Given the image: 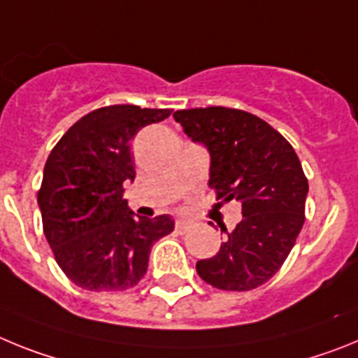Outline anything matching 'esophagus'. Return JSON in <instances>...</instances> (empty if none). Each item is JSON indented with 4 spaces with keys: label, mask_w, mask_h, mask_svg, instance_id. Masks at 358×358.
Returning a JSON list of instances; mask_svg holds the SVG:
<instances>
[{
    "label": "esophagus",
    "mask_w": 358,
    "mask_h": 358,
    "mask_svg": "<svg viewBox=\"0 0 358 358\" xmlns=\"http://www.w3.org/2000/svg\"><path fill=\"white\" fill-rule=\"evenodd\" d=\"M175 229H176V232H178V234H185V232H189V231H191V223H185V222H176Z\"/></svg>",
    "instance_id": "obj_1"
}]
</instances>
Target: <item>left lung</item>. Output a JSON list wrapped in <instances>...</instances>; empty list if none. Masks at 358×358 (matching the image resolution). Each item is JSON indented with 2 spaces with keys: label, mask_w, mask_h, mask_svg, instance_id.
Returning a JSON list of instances; mask_svg holds the SVG:
<instances>
[{
  "label": "left lung",
  "mask_w": 358,
  "mask_h": 358,
  "mask_svg": "<svg viewBox=\"0 0 358 358\" xmlns=\"http://www.w3.org/2000/svg\"><path fill=\"white\" fill-rule=\"evenodd\" d=\"M185 135L207 145L217 205L238 201L243 220L220 252L196 263L205 282L247 292L275 275L304 223L308 180L290 142L268 122L234 108L176 111Z\"/></svg>",
  "instance_id": "8db88e82"
}]
</instances>
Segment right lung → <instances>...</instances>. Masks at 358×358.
<instances>
[{"mask_svg":"<svg viewBox=\"0 0 358 358\" xmlns=\"http://www.w3.org/2000/svg\"><path fill=\"white\" fill-rule=\"evenodd\" d=\"M171 110L133 104L90 111L61 136L45 164L37 203L57 265L77 287L120 292L148 272L151 247L171 234V216L138 217L122 198L135 178L131 141Z\"/></svg>","mask_w":358,"mask_h":358,"instance_id":"1","label":"right lung"}]
</instances>
